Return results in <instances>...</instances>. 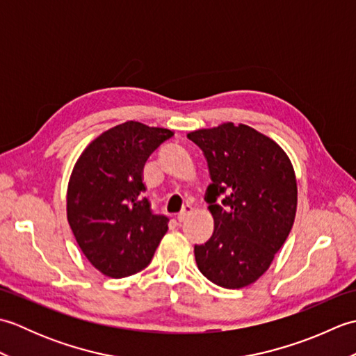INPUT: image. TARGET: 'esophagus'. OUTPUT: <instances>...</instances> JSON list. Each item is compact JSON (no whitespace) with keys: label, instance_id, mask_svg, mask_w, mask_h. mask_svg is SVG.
<instances>
[{"label":"esophagus","instance_id":"obj_1","mask_svg":"<svg viewBox=\"0 0 356 356\" xmlns=\"http://www.w3.org/2000/svg\"><path fill=\"white\" fill-rule=\"evenodd\" d=\"M193 213V207L191 205H185L184 207V209L180 211V213L177 214V220L182 223V222H185L186 218H188V216H190Z\"/></svg>","mask_w":356,"mask_h":356}]
</instances>
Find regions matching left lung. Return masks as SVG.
I'll list each match as a JSON object with an SVG mask.
<instances>
[{
  "mask_svg": "<svg viewBox=\"0 0 356 356\" xmlns=\"http://www.w3.org/2000/svg\"><path fill=\"white\" fill-rule=\"evenodd\" d=\"M208 162L205 200L214 232L195 245L197 268L209 282L240 289L270 266L292 229L297 180L277 142L254 128L226 122L188 133Z\"/></svg>",
  "mask_w": 356,
  "mask_h": 356,
  "instance_id": "obj_1",
  "label": "left lung"
}]
</instances>
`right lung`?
Returning <instances> with one entry per match:
<instances>
[{
  "label": "right lung",
  "mask_w": 356,
  "mask_h": 356,
  "mask_svg": "<svg viewBox=\"0 0 356 356\" xmlns=\"http://www.w3.org/2000/svg\"><path fill=\"white\" fill-rule=\"evenodd\" d=\"M166 128L128 120L104 131L82 151L67 188V220L87 260L111 278L147 268L168 231V217L154 214L147 197L143 165Z\"/></svg>",
  "instance_id": "1"
}]
</instances>
